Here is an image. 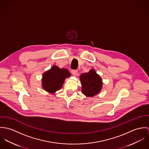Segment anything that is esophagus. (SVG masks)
I'll return each instance as SVG.
<instances>
[{"label":"esophagus","mask_w":149,"mask_h":149,"mask_svg":"<svg viewBox=\"0 0 149 149\" xmlns=\"http://www.w3.org/2000/svg\"><path fill=\"white\" fill-rule=\"evenodd\" d=\"M71 73L73 75L75 76V75L77 74V73H78V71H77V70H72L71 71Z\"/></svg>","instance_id":"34e87169"}]
</instances>
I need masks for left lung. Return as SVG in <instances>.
<instances>
[{
  "instance_id": "obj_1",
  "label": "left lung",
  "mask_w": 149,
  "mask_h": 149,
  "mask_svg": "<svg viewBox=\"0 0 149 149\" xmlns=\"http://www.w3.org/2000/svg\"><path fill=\"white\" fill-rule=\"evenodd\" d=\"M82 85L81 91L87 97H93L100 92L102 88V79L94 69L83 73L79 77Z\"/></svg>"
}]
</instances>
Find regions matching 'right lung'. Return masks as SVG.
I'll use <instances>...</instances> for the list:
<instances>
[{
    "label": "right lung",
    "instance_id": "obj_1",
    "mask_svg": "<svg viewBox=\"0 0 149 149\" xmlns=\"http://www.w3.org/2000/svg\"><path fill=\"white\" fill-rule=\"evenodd\" d=\"M70 77L71 74L66 68L54 65L43 74L42 86L46 91L54 94L62 88L65 79Z\"/></svg>",
    "mask_w": 149,
    "mask_h": 149
}]
</instances>
